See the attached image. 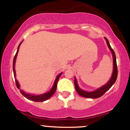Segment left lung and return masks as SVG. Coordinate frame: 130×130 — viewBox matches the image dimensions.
<instances>
[{
    "label": "left lung",
    "instance_id": "8db88e82",
    "mask_svg": "<svg viewBox=\"0 0 130 130\" xmlns=\"http://www.w3.org/2000/svg\"><path fill=\"white\" fill-rule=\"evenodd\" d=\"M105 38L106 40L107 44H108L109 48L111 50L112 54V57H113V72L112 74V76L110 79V80H109V82L107 84L104 85L103 86L98 89L97 90L93 91V92H86V91L83 90L82 89H80L78 85H77V80L76 77H74V86H75V89L76 90V92L78 93L79 95L80 96H83V97L85 98H98L101 97L102 95H103L106 92L108 91L109 89L111 88L112 85L114 84L115 82H116V79H117V62H116V54H115V53L114 50L112 49L111 46H110L109 42L108 40L107 39L106 37Z\"/></svg>",
    "mask_w": 130,
    "mask_h": 130
}]
</instances>
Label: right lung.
Returning a JSON list of instances; mask_svg holds the SVG:
<instances>
[{
  "mask_svg": "<svg viewBox=\"0 0 130 130\" xmlns=\"http://www.w3.org/2000/svg\"><path fill=\"white\" fill-rule=\"evenodd\" d=\"M22 42L20 43V44H19L18 47V50H17V52H16L15 56L14 57V59H13V73H14V76L15 77L16 76V73H15V70H14V65H15V62H16V56L18 55V51H19V46H20ZM62 73L59 74V75L57 76L56 77V80H55L54 82V86L53 88L51 89V90L50 92H46V93L42 94V95H31V94L29 93H26V92H24L22 90H20V92L24 96H25L26 98L27 99L30 100L34 101H36V102H42V101H46L47 100H48L49 98H50L52 96L54 95V93H55L56 92V89H57V83H58V80H59V77H60V76L62 75ZM15 83H16V87L18 89H20V86H19L18 82V80L15 79Z\"/></svg>",
  "mask_w": 130,
  "mask_h": 130,
  "instance_id": "1",
  "label": "right lung"
}]
</instances>
